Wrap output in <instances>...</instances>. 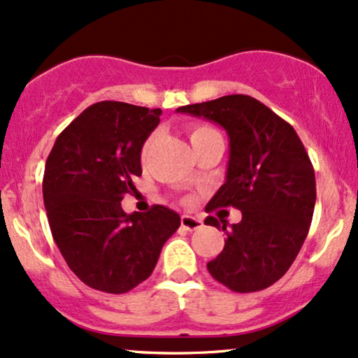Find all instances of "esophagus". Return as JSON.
<instances>
[{"label":"esophagus","mask_w":358,"mask_h":358,"mask_svg":"<svg viewBox=\"0 0 358 358\" xmlns=\"http://www.w3.org/2000/svg\"><path fill=\"white\" fill-rule=\"evenodd\" d=\"M180 224H182V227H185L188 231H195V229H200L202 227V221L197 217H194V215H182V219H180Z\"/></svg>","instance_id":"obj_1"}]
</instances>
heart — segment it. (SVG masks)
<instances>
[{
  "instance_id": "obj_1",
  "label": "heart",
  "mask_w": 358,
  "mask_h": 358,
  "mask_svg": "<svg viewBox=\"0 0 358 358\" xmlns=\"http://www.w3.org/2000/svg\"><path fill=\"white\" fill-rule=\"evenodd\" d=\"M215 134H219V132L215 131L214 127H210V125H206V124H195V125H192L190 129H188V137H190L192 146L199 144L200 141H203L206 137L215 136ZM152 141H155V136H149L148 141L144 143V146H143V156L148 155L149 148H151V144H152Z\"/></svg>"
}]
</instances>
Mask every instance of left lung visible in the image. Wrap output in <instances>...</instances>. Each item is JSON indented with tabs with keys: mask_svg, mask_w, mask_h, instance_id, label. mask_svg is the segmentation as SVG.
Returning <instances> with one entry per match:
<instances>
[{
	"mask_svg": "<svg viewBox=\"0 0 358 358\" xmlns=\"http://www.w3.org/2000/svg\"><path fill=\"white\" fill-rule=\"evenodd\" d=\"M176 112L215 122L229 137L226 182L206 210L236 207L238 224L207 215L206 224L226 231L224 248L207 263L212 277L246 294L275 284L290 268L309 233L316 178L294 127L257 98L227 95Z\"/></svg>",
	"mask_w": 358,
	"mask_h": 358,
	"instance_id": "1",
	"label": "left lung"
}]
</instances>
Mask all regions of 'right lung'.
Masks as SVG:
<instances>
[{
  "label": "right lung",
  "mask_w": 358,
  "mask_h": 358,
  "mask_svg": "<svg viewBox=\"0 0 358 358\" xmlns=\"http://www.w3.org/2000/svg\"><path fill=\"white\" fill-rule=\"evenodd\" d=\"M161 110L98 101L81 112L54 143L42 194L50 233L74 275L88 287L129 292L158 263L180 227L164 206L125 214L122 199L136 190L141 151L159 124Z\"/></svg>",
  "instance_id": "right-lung-1"
}]
</instances>
